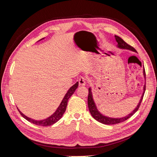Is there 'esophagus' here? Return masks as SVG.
Segmentation results:
<instances>
[{"label":"esophagus","mask_w":157,"mask_h":157,"mask_svg":"<svg viewBox=\"0 0 157 157\" xmlns=\"http://www.w3.org/2000/svg\"><path fill=\"white\" fill-rule=\"evenodd\" d=\"M79 86H85L86 83V79L84 77H80L78 80Z\"/></svg>","instance_id":"obj_1"}]
</instances>
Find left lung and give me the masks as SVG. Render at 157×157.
Segmentation results:
<instances>
[{
  "mask_svg": "<svg viewBox=\"0 0 157 157\" xmlns=\"http://www.w3.org/2000/svg\"><path fill=\"white\" fill-rule=\"evenodd\" d=\"M115 38H116V40L117 42L118 43V48H123V49H130L131 51H133V52H136V49L132 47L130 45L128 44L126 42H125L124 40H123L121 37L117 36H114ZM143 73H144V77H146V72H145V69L144 68L143 70ZM146 90V86H144V92L143 94L141 97V100H140L139 103L138 104L137 108L132 112L131 113H130L128 116L125 117H123V118H109V117H107L104 116L103 114H102L101 113H100V112H98L97 109V107L95 104V102L94 101L93 99V97H92V94L91 92V88H89L88 90V109L89 111L91 113L92 116L94 117V118L95 120H96L97 121H99L103 124H105V125H114V124H117V123H121L124 121L127 120H128L129 118H130L132 116L133 114H134L135 113L137 112V111L139 109V106L141 105V103L143 101V96L144 94V92Z\"/></svg>",
  "mask_w": 157,
  "mask_h": 157,
  "instance_id": "1",
  "label": "left lung"
}]
</instances>
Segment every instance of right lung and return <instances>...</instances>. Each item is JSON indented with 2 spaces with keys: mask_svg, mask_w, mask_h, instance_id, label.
<instances>
[{
  "mask_svg": "<svg viewBox=\"0 0 157 157\" xmlns=\"http://www.w3.org/2000/svg\"><path fill=\"white\" fill-rule=\"evenodd\" d=\"M43 39H44V38H43ZM78 82H76L75 84L70 88V89L67 91V94H65V97H63L62 102L60 103L59 107L57 108L56 111L52 115L51 117H48V118H46L45 120H40V121L34 120L31 119V118L26 117L25 115H24L18 109V110L19 111L20 114L25 119H26L27 121H30L32 123H34V124H35V125L43 126V127H47V126L52 125L54 124V123H55L56 122H57L62 117L63 113H65V111L66 110V108H67V102H68L69 98L74 94V92H75L76 89L78 88Z\"/></svg>",
  "mask_w": 157,
  "mask_h": 157,
  "instance_id": "right-lung-1",
  "label": "right lung"
}]
</instances>
